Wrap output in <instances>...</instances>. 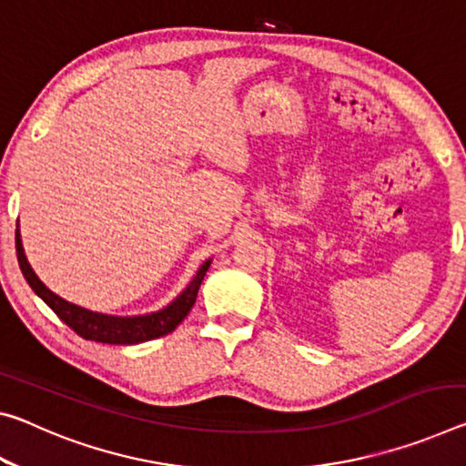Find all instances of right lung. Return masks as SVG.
Here are the masks:
<instances>
[{"instance_id":"obj_1","label":"right lung","mask_w":466,"mask_h":466,"mask_svg":"<svg viewBox=\"0 0 466 466\" xmlns=\"http://www.w3.org/2000/svg\"><path fill=\"white\" fill-rule=\"evenodd\" d=\"M16 255L20 269L25 273L28 286L33 288L35 294L54 311L66 326L72 328L80 338L93 339V342L101 344H140L147 339H155L169 334L184 321L197 300V292L201 288L207 269H209L211 259H207L201 268H198L197 276L190 279V284L176 297L166 309L147 315H132V317H117V315H106L88 311L85 307L74 305V302L64 300L49 290V288L36 278L31 263L26 261L25 248H22L20 230L16 226Z\"/></svg>"}]
</instances>
